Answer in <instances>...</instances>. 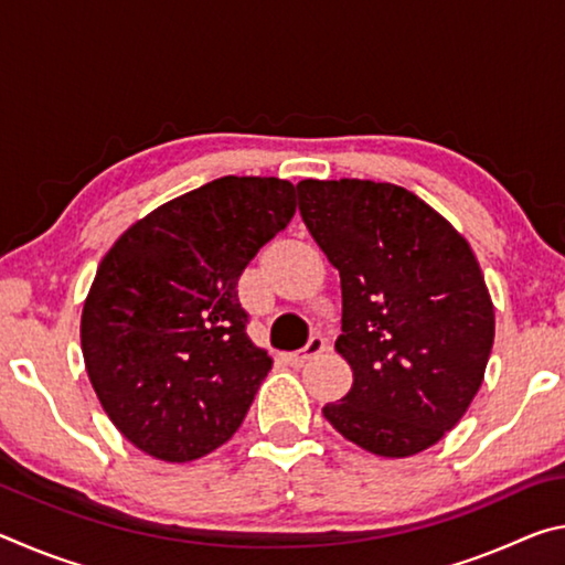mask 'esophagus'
<instances>
[{
	"label": "esophagus",
	"instance_id": "obj_1",
	"mask_svg": "<svg viewBox=\"0 0 565 565\" xmlns=\"http://www.w3.org/2000/svg\"><path fill=\"white\" fill-rule=\"evenodd\" d=\"M321 351H327V339H323L321 333H317V337H311L309 343H306L301 351L289 353V363H294V366H301V363L317 359Z\"/></svg>",
	"mask_w": 565,
	"mask_h": 565
}]
</instances>
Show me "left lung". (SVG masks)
Here are the masks:
<instances>
[{
	"label": "left lung",
	"instance_id": "left-lung-1",
	"mask_svg": "<svg viewBox=\"0 0 565 565\" xmlns=\"http://www.w3.org/2000/svg\"><path fill=\"white\" fill-rule=\"evenodd\" d=\"M299 212L341 276L337 351L351 391L323 406L366 451L406 458L441 441L483 381L493 303L466 238L416 194L366 179H303Z\"/></svg>",
	"mask_w": 565,
	"mask_h": 565
}]
</instances>
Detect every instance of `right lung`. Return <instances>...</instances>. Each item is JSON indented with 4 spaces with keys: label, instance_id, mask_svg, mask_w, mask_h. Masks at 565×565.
<instances>
[{
    "label": "right lung",
    "instance_id": "1",
    "mask_svg": "<svg viewBox=\"0 0 565 565\" xmlns=\"http://www.w3.org/2000/svg\"><path fill=\"white\" fill-rule=\"evenodd\" d=\"M294 212L291 181L222 177L139 218L102 259L82 353L102 408L139 451L194 461L242 426L271 356L246 337L238 276Z\"/></svg>",
    "mask_w": 565,
    "mask_h": 565
}]
</instances>
